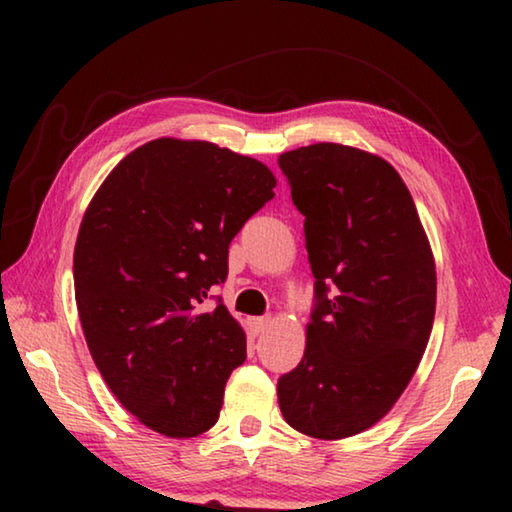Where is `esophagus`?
Wrapping results in <instances>:
<instances>
[{"mask_svg":"<svg viewBox=\"0 0 512 512\" xmlns=\"http://www.w3.org/2000/svg\"><path fill=\"white\" fill-rule=\"evenodd\" d=\"M271 325V318H250V329H253V334H262Z\"/></svg>","mask_w":512,"mask_h":512,"instance_id":"obj_1","label":"esophagus"}]
</instances>
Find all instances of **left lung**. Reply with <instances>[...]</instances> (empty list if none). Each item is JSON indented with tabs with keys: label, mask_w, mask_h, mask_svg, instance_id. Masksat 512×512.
Instances as JSON below:
<instances>
[{
	"label": "left lung",
	"mask_w": 512,
	"mask_h": 512,
	"mask_svg": "<svg viewBox=\"0 0 512 512\" xmlns=\"http://www.w3.org/2000/svg\"><path fill=\"white\" fill-rule=\"evenodd\" d=\"M277 164L305 216L316 277L305 357L277 381V402L305 436L350 438L393 409L420 366L436 262L411 192L384 158L318 142Z\"/></svg>",
	"instance_id": "left-lung-1"
}]
</instances>
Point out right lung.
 <instances>
[{"label": "right lung", "mask_w": 512, "mask_h": 512, "mask_svg": "<svg viewBox=\"0 0 512 512\" xmlns=\"http://www.w3.org/2000/svg\"><path fill=\"white\" fill-rule=\"evenodd\" d=\"M275 185L248 155L160 137L128 153L83 214L74 296L85 341L112 395L162 436L212 429L246 361L244 329L223 302H203Z\"/></svg>", "instance_id": "1"}]
</instances>
